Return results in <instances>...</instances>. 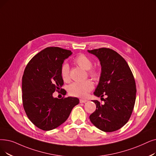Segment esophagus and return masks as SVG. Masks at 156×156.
I'll list each match as a JSON object with an SVG mask.
<instances>
[{
  "label": "esophagus",
  "instance_id": "obj_1",
  "mask_svg": "<svg viewBox=\"0 0 156 156\" xmlns=\"http://www.w3.org/2000/svg\"><path fill=\"white\" fill-rule=\"evenodd\" d=\"M87 100H86V99H80V103H84L87 102Z\"/></svg>",
  "mask_w": 156,
  "mask_h": 156
}]
</instances>
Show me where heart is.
<instances>
[{
  "instance_id": "heart-1",
  "label": "heart",
  "mask_w": 156,
  "mask_h": 156,
  "mask_svg": "<svg viewBox=\"0 0 156 156\" xmlns=\"http://www.w3.org/2000/svg\"><path fill=\"white\" fill-rule=\"evenodd\" d=\"M74 63L81 68L87 71V74L94 80H98L100 76V71L96 67H93L92 60L84 54H80L73 59ZM60 76L65 82L70 80L69 67L64 63L60 68ZM94 89V83L90 80L83 82H74L69 85L67 88L69 94L72 96L78 98H86L89 93Z\"/></svg>"
}]
</instances>
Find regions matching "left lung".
<instances>
[{
    "label": "left lung",
    "instance_id": "8db88e82",
    "mask_svg": "<svg viewBox=\"0 0 156 156\" xmlns=\"http://www.w3.org/2000/svg\"><path fill=\"white\" fill-rule=\"evenodd\" d=\"M100 60L101 73L95 96L107 98L101 104L92 101L96 110L89 118L91 122L105 132H113L122 127L129 120L136 100V83L125 59L112 49L101 48L88 50ZM102 99V98H101Z\"/></svg>",
    "mask_w": 156,
    "mask_h": 156
}]
</instances>
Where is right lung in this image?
I'll list each match as a JSON object with an SVG mask.
<instances>
[{
	"label": "right lung",
	"instance_id": "right-lung-1",
	"mask_svg": "<svg viewBox=\"0 0 156 156\" xmlns=\"http://www.w3.org/2000/svg\"><path fill=\"white\" fill-rule=\"evenodd\" d=\"M72 52L59 47H48L34 56L27 65L22 77V103L29 120L37 127L50 131L63 124L74 106L76 98H54L53 93L60 89L64 81L60 68Z\"/></svg>",
	"mask_w": 156,
	"mask_h": 156
}]
</instances>
